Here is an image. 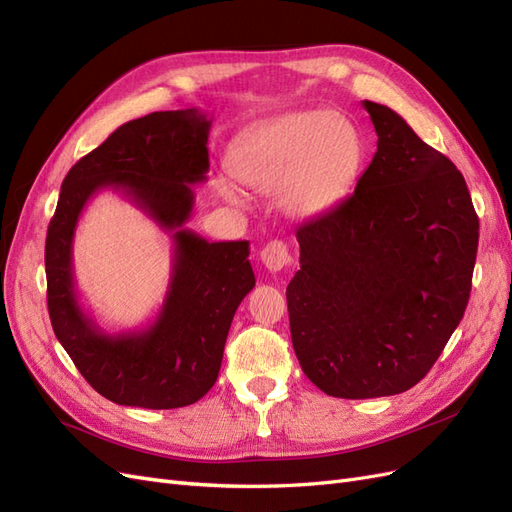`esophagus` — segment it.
I'll list each match as a JSON object with an SVG mask.
<instances>
[{
  "label": "esophagus",
  "instance_id": "34e87169",
  "mask_svg": "<svg viewBox=\"0 0 512 512\" xmlns=\"http://www.w3.org/2000/svg\"><path fill=\"white\" fill-rule=\"evenodd\" d=\"M260 260L269 271H282L284 267L290 265V252L288 245L284 241H269L265 247L260 250Z\"/></svg>",
  "mask_w": 512,
  "mask_h": 512
}]
</instances>
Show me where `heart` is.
<instances>
[{
    "label": "heart",
    "instance_id": "obj_1",
    "mask_svg": "<svg viewBox=\"0 0 512 512\" xmlns=\"http://www.w3.org/2000/svg\"><path fill=\"white\" fill-rule=\"evenodd\" d=\"M365 141L356 123L335 111H294L247 130L232 145L228 168L245 188L277 192V203L292 218H316L342 203L361 175ZM228 203L243 207V196L218 183Z\"/></svg>",
    "mask_w": 512,
    "mask_h": 512
}]
</instances>
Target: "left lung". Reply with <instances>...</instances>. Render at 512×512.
I'll use <instances>...</instances> for the list:
<instances>
[{
    "mask_svg": "<svg viewBox=\"0 0 512 512\" xmlns=\"http://www.w3.org/2000/svg\"><path fill=\"white\" fill-rule=\"evenodd\" d=\"M378 149L354 194L297 230L286 288L305 376L342 399L421 382L466 312L478 218L466 179L393 108L363 102Z\"/></svg>",
    "mask_w": 512,
    "mask_h": 512,
    "instance_id": "left-lung-1",
    "label": "left lung"
}]
</instances>
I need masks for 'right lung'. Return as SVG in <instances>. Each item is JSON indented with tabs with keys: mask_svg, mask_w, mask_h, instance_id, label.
Here are the masks:
<instances>
[{
	"mask_svg": "<svg viewBox=\"0 0 512 512\" xmlns=\"http://www.w3.org/2000/svg\"><path fill=\"white\" fill-rule=\"evenodd\" d=\"M207 113H151L123 123L61 183L46 232V301L59 344L94 389L119 406H190L218 380L232 316L256 284L247 241L209 243L185 228L194 188L209 173ZM119 191L174 239V269L159 316L145 330L106 334L78 301L73 232L88 200Z\"/></svg>",
	"mask_w": 512,
	"mask_h": 512,
	"instance_id": "right-lung-1",
	"label": "right lung"
}]
</instances>
